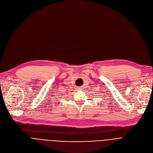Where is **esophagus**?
<instances>
[{
  "label": "esophagus",
  "instance_id": "esophagus-1",
  "mask_svg": "<svg viewBox=\"0 0 153 153\" xmlns=\"http://www.w3.org/2000/svg\"><path fill=\"white\" fill-rule=\"evenodd\" d=\"M79 88H79V89H80V90H82V88H81L82 87H81V86H80V87H79Z\"/></svg>",
  "mask_w": 153,
  "mask_h": 153
}]
</instances>
